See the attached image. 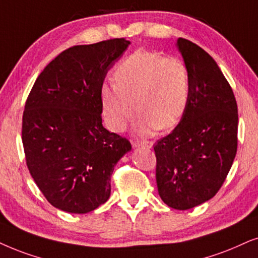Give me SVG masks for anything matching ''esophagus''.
Returning <instances> with one entry per match:
<instances>
[{
	"mask_svg": "<svg viewBox=\"0 0 258 258\" xmlns=\"http://www.w3.org/2000/svg\"><path fill=\"white\" fill-rule=\"evenodd\" d=\"M152 145H153L152 142H149V140H143V142H133V146H135V148L151 149Z\"/></svg>",
	"mask_w": 258,
	"mask_h": 258,
	"instance_id": "esophagus-1",
	"label": "esophagus"
}]
</instances>
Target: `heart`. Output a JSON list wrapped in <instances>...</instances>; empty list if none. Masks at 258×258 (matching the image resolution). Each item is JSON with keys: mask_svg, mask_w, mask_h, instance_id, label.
<instances>
[{"mask_svg": "<svg viewBox=\"0 0 258 258\" xmlns=\"http://www.w3.org/2000/svg\"><path fill=\"white\" fill-rule=\"evenodd\" d=\"M114 82L101 87V109L110 131L121 132L139 110L135 128L150 136L181 121L190 96V74L181 58L138 50L114 71ZM135 103H133V101Z\"/></svg>", "mask_w": 258, "mask_h": 258, "instance_id": "heart-1", "label": "heart"}]
</instances>
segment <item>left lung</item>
Returning <instances> with one entry per match:
<instances>
[{
    "label": "left lung",
    "instance_id": "8db88e82",
    "mask_svg": "<svg viewBox=\"0 0 258 258\" xmlns=\"http://www.w3.org/2000/svg\"><path fill=\"white\" fill-rule=\"evenodd\" d=\"M178 51L190 74V96L181 121L153 146L156 181L164 204L185 211L218 193L237 152L238 109L216 60L187 39Z\"/></svg>",
    "mask_w": 258,
    "mask_h": 258
}]
</instances>
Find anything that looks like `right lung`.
<instances>
[{"mask_svg": "<svg viewBox=\"0 0 258 258\" xmlns=\"http://www.w3.org/2000/svg\"><path fill=\"white\" fill-rule=\"evenodd\" d=\"M131 44L123 38L77 45L42 70L27 97L22 144L32 177L52 206L94 211L110 197V176L132 149L102 125L100 90Z\"/></svg>", "mask_w": 258, "mask_h": 258, "instance_id": "right-lung-1", "label": "right lung"}]
</instances>
